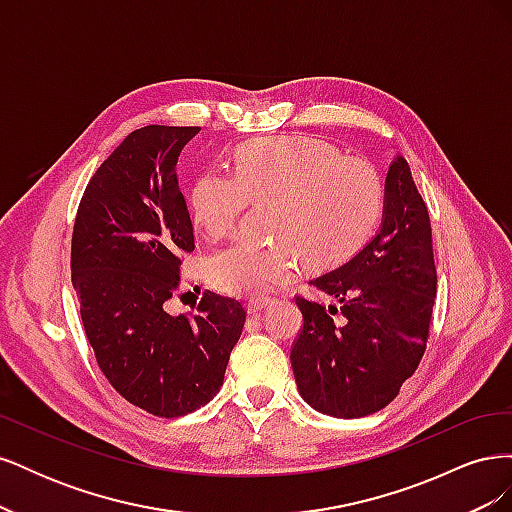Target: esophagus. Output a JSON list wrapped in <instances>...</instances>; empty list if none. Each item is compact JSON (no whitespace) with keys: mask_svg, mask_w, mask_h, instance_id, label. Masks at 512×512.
<instances>
[{"mask_svg":"<svg viewBox=\"0 0 512 512\" xmlns=\"http://www.w3.org/2000/svg\"><path fill=\"white\" fill-rule=\"evenodd\" d=\"M269 303H271V299H250V301H247V312H250V314H258V312H262V309H265Z\"/></svg>","mask_w":512,"mask_h":512,"instance_id":"34e87169","label":"esophagus"}]
</instances>
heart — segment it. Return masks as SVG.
Here are the masks:
<instances>
[{"instance_id":"obj_1","label":"heart","mask_w":512,"mask_h":512,"mask_svg":"<svg viewBox=\"0 0 512 512\" xmlns=\"http://www.w3.org/2000/svg\"><path fill=\"white\" fill-rule=\"evenodd\" d=\"M269 200L277 241L243 239L211 254L205 271L218 290L258 297L294 277L303 254L316 265L350 256L380 218L384 185L363 158L318 138L280 136L243 147L235 173L207 168L190 192L194 222L211 239L230 235L247 205Z\"/></svg>"}]
</instances>
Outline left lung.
I'll return each instance as SVG.
<instances>
[{"label":"left lung","mask_w":512,"mask_h":512,"mask_svg":"<svg viewBox=\"0 0 512 512\" xmlns=\"http://www.w3.org/2000/svg\"><path fill=\"white\" fill-rule=\"evenodd\" d=\"M309 284L337 305L297 297L290 363L301 397L335 418L389 406L423 359L438 292L429 211L404 158L386 175L376 237Z\"/></svg>","instance_id":"left-lung-1"}]
</instances>
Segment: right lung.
<instances>
[{
	"label": "right lung",
	"instance_id": "1",
	"mask_svg": "<svg viewBox=\"0 0 512 512\" xmlns=\"http://www.w3.org/2000/svg\"><path fill=\"white\" fill-rule=\"evenodd\" d=\"M198 132L128 134L89 179L72 230V286L102 374L130 404L164 418L190 414L220 391L247 314L211 290L192 314L164 309L183 254L196 247L175 168Z\"/></svg>",
	"mask_w": 512,
	"mask_h": 512
}]
</instances>
